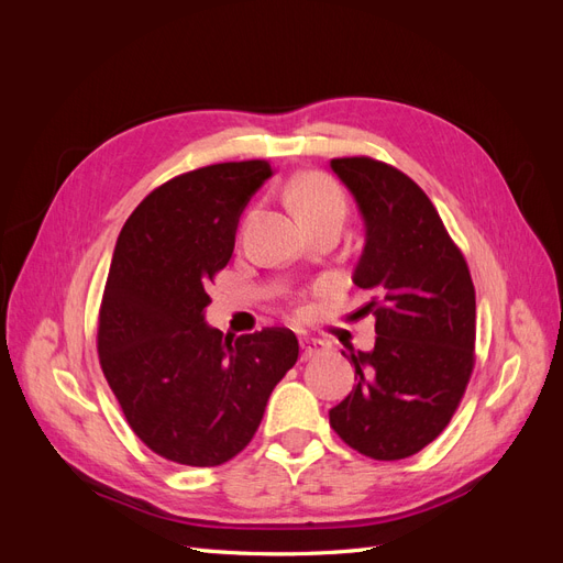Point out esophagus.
<instances>
[{"mask_svg":"<svg viewBox=\"0 0 563 563\" xmlns=\"http://www.w3.org/2000/svg\"><path fill=\"white\" fill-rule=\"evenodd\" d=\"M300 347H302V354H300V360L302 362H308V360H312V356H319V354H323L327 352L329 347H327V343H321V340H310V338H305L302 343H300Z\"/></svg>","mask_w":563,"mask_h":563,"instance_id":"obj_1","label":"esophagus"}]
</instances>
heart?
Segmentation results:
<instances>
[{
    "label": "heart",
    "instance_id": "b5f03b06",
    "mask_svg": "<svg viewBox=\"0 0 563 563\" xmlns=\"http://www.w3.org/2000/svg\"><path fill=\"white\" fill-rule=\"evenodd\" d=\"M288 199L300 223L305 228H314L323 220H340L343 223L347 216V199L343 190L321 174H305L288 187Z\"/></svg>",
    "mask_w": 563,
    "mask_h": 563
}]
</instances>
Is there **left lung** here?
Listing matches in <instances>:
<instances>
[{
    "label": "left lung",
    "mask_w": 563,
    "mask_h": 563,
    "mask_svg": "<svg viewBox=\"0 0 563 563\" xmlns=\"http://www.w3.org/2000/svg\"><path fill=\"white\" fill-rule=\"evenodd\" d=\"M366 223L354 284L371 300L376 345L345 354L350 395L329 411L347 446L401 460L444 432L463 399L476 340V300L465 255L430 197L399 168L371 157L331 159Z\"/></svg>",
    "instance_id": "obj_1"
}]
</instances>
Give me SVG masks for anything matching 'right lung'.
Masks as SVG:
<instances>
[{
  "label": "right lung",
  "mask_w": 563,
  "mask_h": 563,
  "mask_svg": "<svg viewBox=\"0 0 563 563\" xmlns=\"http://www.w3.org/2000/svg\"><path fill=\"white\" fill-rule=\"evenodd\" d=\"M269 176L265 159L195 168L152 190L119 232L98 312L100 368L135 437L178 465L216 467L244 451L298 362L294 331L234 338L203 321L207 288Z\"/></svg>",
  "instance_id": "1"
}]
</instances>
